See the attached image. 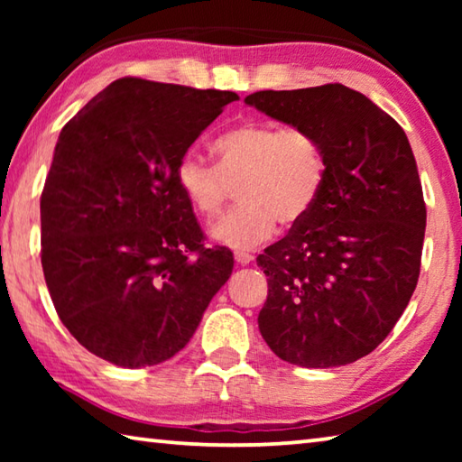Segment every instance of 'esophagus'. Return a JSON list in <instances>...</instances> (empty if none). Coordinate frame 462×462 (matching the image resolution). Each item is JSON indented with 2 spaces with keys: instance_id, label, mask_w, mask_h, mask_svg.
I'll list each match as a JSON object with an SVG mask.
<instances>
[{
  "instance_id": "obj_1",
  "label": "esophagus",
  "mask_w": 462,
  "mask_h": 462,
  "mask_svg": "<svg viewBox=\"0 0 462 462\" xmlns=\"http://www.w3.org/2000/svg\"><path fill=\"white\" fill-rule=\"evenodd\" d=\"M234 259H236L238 264H250L254 261V256L246 253V250H236V253H234Z\"/></svg>"
}]
</instances>
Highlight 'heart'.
<instances>
[{
	"label": "heart",
	"mask_w": 462,
	"mask_h": 462,
	"mask_svg": "<svg viewBox=\"0 0 462 462\" xmlns=\"http://www.w3.org/2000/svg\"><path fill=\"white\" fill-rule=\"evenodd\" d=\"M217 165L185 152L175 181L203 217H216L234 198L242 199L209 234L220 245L253 248L269 240L277 220L293 226L306 217L322 191L326 161L318 138L301 128L245 122L216 140Z\"/></svg>",
	"instance_id": "1"
}]
</instances>
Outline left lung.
<instances>
[{"label": "left lung", "instance_id": "obj_1", "mask_svg": "<svg viewBox=\"0 0 462 462\" xmlns=\"http://www.w3.org/2000/svg\"><path fill=\"white\" fill-rule=\"evenodd\" d=\"M248 106L318 138L326 175L311 212L256 263L259 314L281 361L330 369L373 353L418 285L426 203L403 128L340 83L256 91Z\"/></svg>", "mask_w": 462, "mask_h": 462}]
</instances>
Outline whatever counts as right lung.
Wrapping results in <instances>:
<instances>
[{"instance_id":"obj_1","label":"right lung","mask_w":462,"mask_h":462,"mask_svg":"<svg viewBox=\"0 0 462 462\" xmlns=\"http://www.w3.org/2000/svg\"><path fill=\"white\" fill-rule=\"evenodd\" d=\"M236 99L124 77L60 130L41 198L42 271L60 322L107 363L175 356L232 275L230 250L203 246L175 167Z\"/></svg>"}]
</instances>
